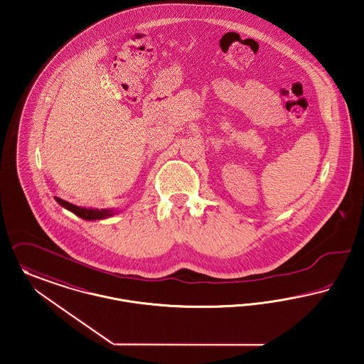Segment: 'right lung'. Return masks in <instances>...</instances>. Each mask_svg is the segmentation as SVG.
<instances>
[{
    "label": "right lung",
    "instance_id": "right-lung-1",
    "mask_svg": "<svg viewBox=\"0 0 364 364\" xmlns=\"http://www.w3.org/2000/svg\"><path fill=\"white\" fill-rule=\"evenodd\" d=\"M55 200L58 201L61 207H64L65 210H71L73 213H75L77 216L85 219V220H101V219L111 218V216H114L115 213H117V210H109V208H105V210H87V208H82V207L74 205V204H71L68 201H64V200H61L58 197H55Z\"/></svg>",
    "mask_w": 364,
    "mask_h": 364
}]
</instances>
